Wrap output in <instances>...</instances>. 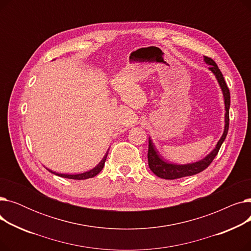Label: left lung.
I'll return each instance as SVG.
<instances>
[{"instance_id": "left-lung-1", "label": "left lung", "mask_w": 251, "mask_h": 251, "mask_svg": "<svg viewBox=\"0 0 251 251\" xmlns=\"http://www.w3.org/2000/svg\"><path fill=\"white\" fill-rule=\"evenodd\" d=\"M203 61L205 64L209 66V70L214 73V75L217 78V81L221 87V90L223 92V97H224V103H225V126H224V132L218 141L216 148L210 151L206 156H204L203 159L191 163V164H183V165H178L174 163H169L164 161L160 154L157 153L156 149L154 148L153 143L151 139L149 138V152H148V160H149V167L152 171L153 174H155L157 177L167 179V180H173V179H178L182 177H186V176H192L195 174L201 173V171L206 169L210 163L213 162V160L216 157V155L219 152V150L222 146V143L225 140L227 133H228V129H229V109H230V90L225 82V79L223 77L222 72L220 71L218 65L216 62L210 59L208 57H203Z\"/></svg>"}]
</instances>
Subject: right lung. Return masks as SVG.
I'll list each match as a JSON object with an SVG mask.
<instances>
[{
    "instance_id": "1",
    "label": "right lung",
    "mask_w": 251,
    "mask_h": 251,
    "mask_svg": "<svg viewBox=\"0 0 251 251\" xmlns=\"http://www.w3.org/2000/svg\"><path fill=\"white\" fill-rule=\"evenodd\" d=\"M108 151L107 153H105L103 155V157L101 159V161L95 167L92 168L91 170L89 171H86V172H83V173H80V174H61V173H56V172H52L51 170L48 169L49 172L55 174L57 176H60V177H63V178H68V179H74V180H84V179H88V178H92L97 176L100 171L102 170L103 166H104V162L105 160H107V155H108Z\"/></svg>"
}]
</instances>
